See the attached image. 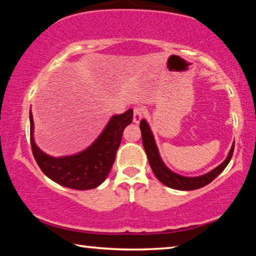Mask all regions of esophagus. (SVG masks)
Wrapping results in <instances>:
<instances>
[{"mask_svg": "<svg viewBox=\"0 0 256 256\" xmlns=\"http://www.w3.org/2000/svg\"><path fill=\"white\" fill-rule=\"evenodd\" d=\"M144 108L142 107H134L133 110V122L136 124L140 123V120L144 118Z\"/></svg>", "mask_w": 256, "mask_h": 256, "instance_id": "esophagus-1", "label": "esophagus"}]
</instances>
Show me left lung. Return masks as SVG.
Returning <instances> with one entry per match:
<instances>
[{"instance_id":"obj_1","label":"left lung","mask_w":256,"mask_h":256,"mask_svg":"<svg viewBox=\"0 0 256 256\" xmlns=\"http://www.w3.org/2000/svg\"><path fill=\"white\" fill-rule=\"evenodd\" d=\"M140 130L142 136V144H144V148L146 150V157H148L149 164L151 170H152L154 174L157 177L159 182H162L164 185L168 186V188L174 190H193L201 188L203 186L211 183L220 172H222L227 164L230 162L234 154V146H235V142H234L230 150H229L227 158L224 162L216 166L214 170L209 172L200 175V176H183L177 174V172L170 170V168L166 166V164L162 162V157H160L159 150L157 144H156L154 133L151 131L148 122L146 120H142L140 123Z\"/></svg>"}]
</instances>
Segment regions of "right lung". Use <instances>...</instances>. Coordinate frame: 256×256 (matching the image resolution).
<instances>
[{
	"instance_id": "1",
	"label": "right lung",
	"mask_w": 256,
	"mask_h": 256,
	"mask_svg": "<svg viewBox=\"0 0 256 256\" xmlns=\"http://www.w3.org/2000/svg\"><path fill=\"white\" fill-rule=\"evenodd\" d=\"M132 118V110L112 115L102 132L88 148L74 154L53 157L44 152L34 142V118L30 110V142L34 157L42 172L55 183L80 190L94 188L110 174L124 128L131 124Z\"/></svg>"
}]
</instances>
